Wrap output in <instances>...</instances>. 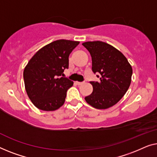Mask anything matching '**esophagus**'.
<instances>
[{
	"instance_id": "34e87169",
	"label": "esophagus",
	"mask_w": 157,
	"mask_h": 157,
	"mask_svg": "<svg viewBox=\"0 0 157 157\" xmlns=\"http://www.w3.org/2000/svg\"><path fill=\"white\" fill-rule=\"evenodd\" d=\"M83 83H84L83 82H76V84L78 85H82Z\"/></svg>"
}]
</instances>
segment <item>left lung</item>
Returning a JSON list of instances; mask_svg holds the SVG:
<instances>
[{
	"mask_svg": "<svg viewBox=\"0 0 157 157\" xmlns=\"http://www.w3.org/2000/svg\"><path fill=\"white\" fill-rule=\"evenodd\" d=\"M82 45L92 57V70L100 73V81L90 82L93 92L85 98L96 109H105L116 105L129 89L132 67L120 50L101 41H89ZM98 78H99V75Z\"/></svg>",
	"mask_w": 157,
	"mask_h": 157,
	"instance_id": "1",
	"label": "left lung"
}]
</instances>
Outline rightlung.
Returning a JSON list of instances; mask_svg holds the SVG:
<instances>
[{
	"mask_svg": "<svg viewBox=\"0 0 157 157\" xmlns=\"http://www.w3.org/2000/svg\"><path fill=\"white\" fill-rule=\"evenodd\" d=\"M79 42L57 40L40 49L23 71L28 98L43 111H55L65 103L67 91L73 82L63 78L69 66V56Z\"/></svg>",
	"mask_w": 157,
	"mask_h": 157,
	"instance_id": "obj_1",
	"label": "right lung"
}]
</instances>
